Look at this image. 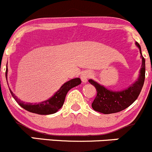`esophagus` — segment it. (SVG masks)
Here are the masks:
<instances>
[{
	"label": "esophagus",
	"instance_id": "34e87169",
	"mask_svg": "<svg viewBox=\"0 0 152 152\" xmlns=\"http://www.w3.org/2000/svg\"><path fill=\"white\" fill-rule=\"evenodd\" d=\"M91 76V73H90V72L85 71L82 73V75H81V79H82V82L85 83V82H87L88 79H89Z\"/></svg>",
	"mask_w": 152,
	"mask_h": 152
}]
</instances>
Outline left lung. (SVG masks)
I'll return each instance as SVG.
<instances>
[{
	"instance_id": "obj_1",
	"label": "left lung",
	"mask_w": 152,
	"mask_h": 152,
	"mask_svg": "<svg viewBox=\"0 0 152 152\" xmlns=\"http://www.w3.org/2000/svg\"><path fill=\"white\" fill-rule=\"evenodd\" d=\"M136 45L139 48L141 53L140 46L137 42ZM141 58L142 66L140 72V74L137 81L124 91L117 92L109 91L92 79H89V82L95 87L97 92L92 103V107L94 110L104 114L117 113L127 108L137 99L143 86L145 74V58L142 56V53Z\"/></svg>"
}]
</instances>
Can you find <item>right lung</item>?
<instances>
[{
	"instance_id": "add662e5",
	"label": "right lung",
	"mask_w": 152,
	"mask_h": 152,
	"mask_svg": "<svg viewBox=\"0 0 152 152\" xmlns=\"http://www.w3.org/2000/svg\"><path fill=\"white\" fill-rule=\"evenodd\" d=\"M7 70L6 71V77H7ZM81 82H81V79L79 78H76V79H73L68 81L61 87V88L54 94L53 96H52L50 99L46 100V101L38 103V104L37 103L32 104V103H27L20 101L19 99H18L15 96V94L12 92L11 90H10V91L15 100L18 103L19 105L21 106L25 110L32 112V113H37V114H41V115H48V114L56 113L62 107L67 92L71 88L81 84Z\"/></svg>"
}]
</instances>
